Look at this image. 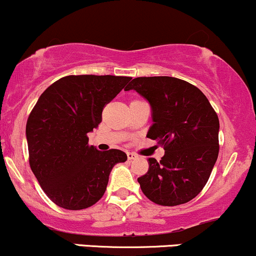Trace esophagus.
Segmentation results:
<instances>
[{
  "label": "esophagus",
  "mask_w": 256,
  "mask_h": 256,
  "mask_svg": "<svg viewBox=\"0 0 256 256\" xmlns=\"http://www.w3.org/2000/svg\"><path fill=\"white\" fill-rule=\"evenodd\" d=\"M127 158L128 160H134L136 158V155L134 152H127Z\"/></svg>",
  "instance_id": "34e87169"
}]
</instances>
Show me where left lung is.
Listing matches in <instances>:
<instances>
[{"label":"left lung","instance_id":"8db88e82","mask_svg":"<svg viewBox=\"0 0 256 256\" xmlns=\"http://www.w3.org/2000/svg\"><path fill=\"white\" fill-rule=\"evenodd\" d=\"M150 102L154 124L148 138L164 146L160 161L138 178L148 199L176 206L194 199L208 183L218 156L220 122L208 98L193 84L173 76H139L124 90Z\"/></svg>","mask_w":256,"mask_h":256}]
</instances>
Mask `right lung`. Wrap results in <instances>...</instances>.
<instances>
[{
	"mask_svg": "<svg viewBox=\"0 0 256 256\" xmlns=\"http://www.w3.org/2000/svg\"><path fill=\"white\" fill-rule=\"evenodd\" d=\"M130 76H67L51 84L26 120L29 164L54 204L83 210L105 194L112 167L124 162L123 151H98L88 133L101 122L102 110Z\"/></svg>",
	"mask_w": 256,
	"mask_h": 256,
	"instance_id": "1",
	"label": "right lung"
}]
</instances>
